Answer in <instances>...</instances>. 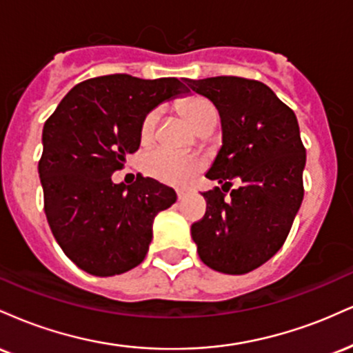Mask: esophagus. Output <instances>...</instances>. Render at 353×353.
Segmentation results:
<instances>
[{
	"label": "esophagus",
	"instance_id": "34e87169",
	"mask_svg": "<svg viewBox=\"0 0 353 353\" xmlns=\"http://www.w3.org/2000/svg\"><path fill=\"white\" fill-rule=\"evenodd\" d=\"M185 196H188V190H184V189L177 190V197H179V199H184Z\"/></svg>",
	"mask_w": 353,
	"mask_h": 353
}]
</instances>
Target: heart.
I'll return each mask as SVG.
<instances>
[{"label":"heart","instance_id":"b5f03b06","mask_svg":"<svg viewBox=\"0 0 353 353\" xmlns=\"http://www.w3.org/2000/svg\"><path fill=\"white\" fill-rule=\"evenodd\" d=\"M182 111L192 128L196 129L201 123H204L209 117H217L216 108L208 99L201 98V96H192L182 104ZM157 123V112L152 111L144 117L143 125H141V136L144 139L151 137ZM201 163L197 157L188 156V154H181L171 151L168 148H157L154 149L144 157V171L149 176L156 177V179L168 182L174 185H185L190 182L194 176L199 172Z\"/></svg>","mask_w":353,"mask_h":353}]
</instances>
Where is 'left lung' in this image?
<instances>
[{
    "instance_id": "8db88e82",
    "label": "left lung",
    "mask_w": 353,
    "mask_h": 353,
    "mask_svg": "<svg viewBox=\"0 0 353 353\" xmlns=\"http://www.w3.org/2000/svg\"><path fill=\"white\" fill-rule=\"evenodd\" d=\"M221 116L222 145L205 177L222 189L202 192L208 210L190 228L201 261L241 275L283 245L303 199L305 148L297 117L264 83L237 76L184 79ZM241 188L225 198L228 181Z\"/></svg>"
}]
</instances>
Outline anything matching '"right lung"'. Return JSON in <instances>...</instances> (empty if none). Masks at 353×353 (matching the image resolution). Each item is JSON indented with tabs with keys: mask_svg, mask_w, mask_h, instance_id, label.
<instances>
[{
	"mask_svg": "<svg viewBox=\"0 0 353 353\" xmlns=\"http://www.w3.org/2000/svg\"><path fill=\"white\" fill-rule=\"evenodd\" d=\"M188 94L176 78L99 76L76 84L44 123V212L56 242L84 272L111 277L144 261L154 217L177 196L141 174L131 185L111 176L139 149L144 117Z\"/></svg>",
	"mask_w": 353,
	"mask_h": 353,
	"instance_id": "right-lung-1",
	"label": "right lung"
}]
</instances>
